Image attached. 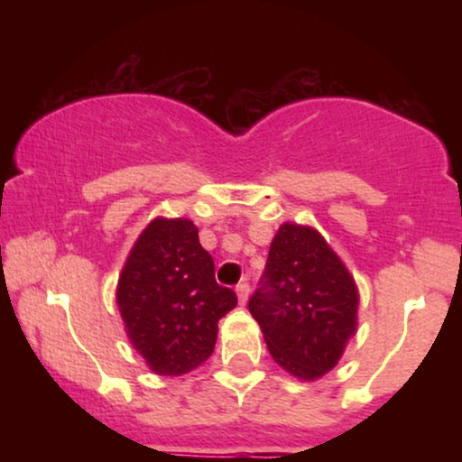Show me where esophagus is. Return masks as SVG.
Masks as SVG:
<instances>
[{"label":"esophagus","instance_id":"34e87169","mask_svg":"<svg viewBox=\"0 0 462 462\" xmlns=\"http://www.w3.org/2000/svg\"><path fill=\"white\" fill-rule=\"evenodd\" d=\"M236 295H238V301L241 304H245V301L249 300V284L247 282H241L236 286Z\"/></svg>","mask_w":462,"mask_h":462}]
</instances>
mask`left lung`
I'll list each match as a JSON object with an SVG mask.
<instances>
[{"mask_svg": "<svg viewBox=\"0 0 462 462\" xmlns=\"http://www.w3.org/2000/svg\"><path fill=\"white\" fill-rule=\"evenodd\" d=\"M358 286L315 227L286 221L269 247L263 286L249 300L275 363L300 380L337 367L358 328Z\"/></svg>", "mask_w": 462, "mask_h": 462, "instance_id": "1", "label": "left lung"}]
</instances>
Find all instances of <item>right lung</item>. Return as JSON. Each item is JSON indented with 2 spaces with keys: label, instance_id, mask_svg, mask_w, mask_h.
Returning a JSON list of instances; mask_svg holds the SVG:
<instances>
[{
  "label": "right lung",
  "instance_id": "1",
  "mask_svg": "<svg viewBox=\"0 0 462 462\" xmlns=\"http://www.w3.org/2000/svg\"><path fill=\"white\" fill-rule=\"evenodd\" d=\"M132 347L153 374L182 375L210 358L217 323L236 306L215 280L213 256L190 219L156 217L132 245L116 282Z\"/></svg>",
  "mask_w": 462,
  "mask_h": 462
}]
</instances>
